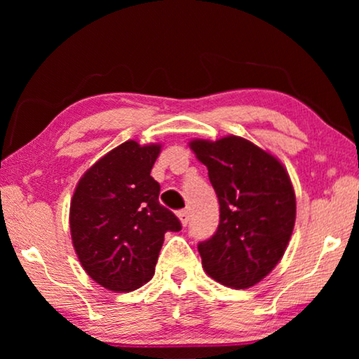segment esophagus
Returning a JSON list of instances; mask_svg holds the SVG:
<instances>
[{"instance_id":"34e87169","label":"esophagus","mask_w":359,"mask_h":359,"mask_svg":"<svg viewBox=\"0 0 359 359\" xmlns=\"http://www.w3.org/2000/svg\"><path fill=\"white\" fill-rule=\"evenodd\" d=\"M177 217H179V220H180V223L184 224V226H187L188 224V222H190V214H188V210H179V214H177Z\"/></svg>"}]
</instances>
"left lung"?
Listing matches in <instances>:
<instances>
[{"label":"left lung","mask_w":359,"mask_h":359,"mask_svg":"<svg viewBox=\"0 0 359 359\" xmlns=\"http://www.w3.org/2000/svg\"><path fill=\"white\" fill-rule=\"evenodd\" d=\"M194 155L208 166L220 204V223L198 244L203 267L224 287L244 290L282 259L294 228L296 196L276 156L244 137L194 139Z\"/></svg>","instance_id":"obj_1"}]
</instances>
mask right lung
I'll return each instance as SVG.
<instances>
[{
    "label": "right lung",
    "mask_w": 359,
    "mask_h": 359,
    "mask_svg": "<svg viewBox=\"0 0 359 359\" xmlns=\"http://www.w3.org/2000/svg\"><path fill=\"white\" fill-rule=\"evenodd\" d=\"M161 145L126 141L96 161L76 187L69 209L72 245L96 283L128 293L155 274L165 233L179 218L158 201L150 171Z\"/></svg>",
    "instance_id": "right-lung-1"
}]
</instances>
